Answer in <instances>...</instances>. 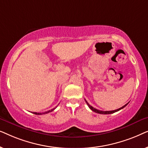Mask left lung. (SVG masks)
I'll return each mask as SVG.
<instances>
[{"mask_svg": "<svg viewBox=\"0 0 148 148\" xmlns=\"http://www.w3.org/2000/svg\"><path fill=\"white\" fill-rule=\"evenodd\" d=\"M86 104H88V106H89V108H90L91 110H92V111H94V112H96V113H98V114H112V113H114V112H117V111H119V110H121V109H123V108H125V106H127V104H129V102L127 103V104H126L125 105H124V106H122L121 107V108H119V109H116V110H110V111H102V110H98V109H96V108H94V107H92V106H90V104H89V103L87 102V101L86 100Z\"/></svg>", "mask_w": 148, "mask_h": 148, "instance_id": "1", "label": "left lung"}]
</instances>
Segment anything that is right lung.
I'll list each match as a JSON object with an SVG mask.
<instances>
[{"instance_id":"obj_1","label":"right lung","mask_w":148,"mask_h":148,"mask_svg":"<svg viewBox=\"0 0 148 148\" xmlns=\"http://www.w3.org/2000/svg\"><path fill=\"white\" fill-rule=\"evenodd\" d=\"M56 108H54L53 109H52V110H50L47 111V112H42V113H39V112H32L33 114H37V115H40V114H47V113H49L50 112H52V111H53L54 109H55Z\"/></svg>"}]
</instances>
